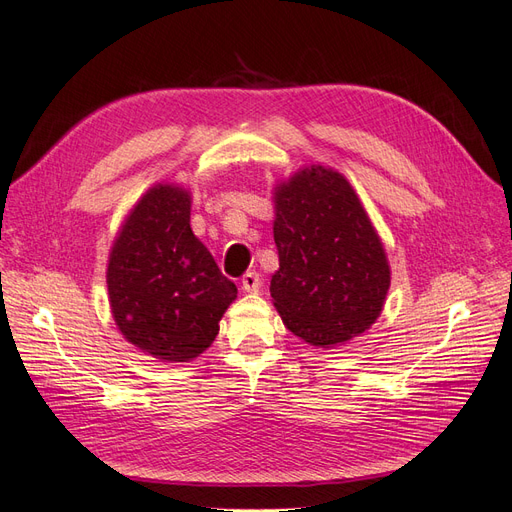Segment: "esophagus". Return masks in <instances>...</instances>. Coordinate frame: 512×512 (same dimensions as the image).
Wrapping results in <instances>:
<instances>
[{
    "label": "esophagus",
    "mask_w": 512,
    "mask_h": 512,
    "mask_svg": "<svg viewBox=\"0 0 512 512\" xmlns=\"http://www.w3.org/2000/svg\"><path fill=\"white\" fill-rule=\"evenodd\" d=\"M260 284H262V280H260V275H258L256 271H247V273L241 277V288H243L245 292H258Z\"/></svg>",
    "instance_id": "1"
}]
</instances>
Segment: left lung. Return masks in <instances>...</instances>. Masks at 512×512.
Instances as JSON below:
<instances>
[{"label":"left lung","instance_id":"left-lung-1","mask_svg":"<svg viewBox=\"0 0 512 512\" xmlns=\"http://www.w3.org/2000/svg\"><path fill=\"white\" fill-rule=\"evenodd\" d=\"M273 239L280 269L271 277V297L288 331L333 348L376 322L391 269L344 175L309 166L277 185Z\"/></svg>","mask_w":512,"mask_h":512}]
</instances>
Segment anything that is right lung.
Segmentation results:
<instances>
[{
  "label": "right lung",
  "mask_w": 512,
  "mask_h": 512,
  "mask_svg": "<svg viewBox=\"0 0 512 512\" xmlns=\"http://www.w3.org/2000/svg\"><path fill=\"white\" fill-rule=\"evenodd\" d=\"M106 284L121 335L168 363L203 354L237 299L190 228V192L170 183L153 185L123 222Z\"/></svg>",
  "instance_id": "right-lung-1"
}]
</instances>
